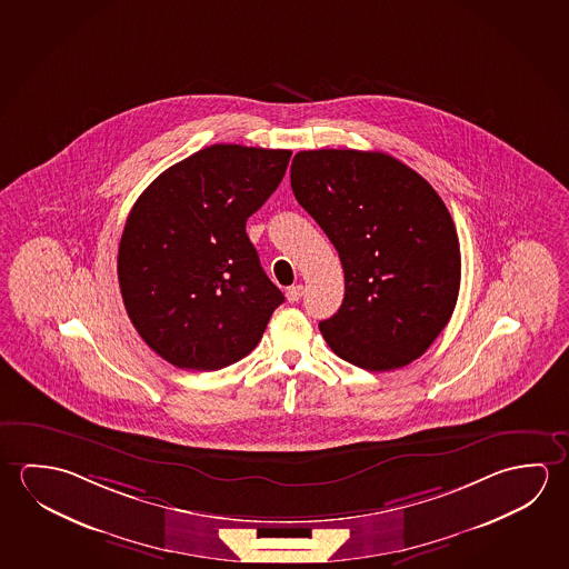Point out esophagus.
I'll return each mask as SVG.
<instances>
[{
	"instance_id": "esophagus-1",
	"label": "esophagus",
	"mask_w": 569,
	"mask_h": 569,
	"mask_svg": "<svg viewBox=\"0 0 569 569\" xmlns=\"http://www.w3.org/2000/svg\"><path fill=\"white\" fill-rule=\"evenodd\" d=\"M301 296H303V286H291V288H288V291H286V298H288V301H291V303L299 301Z\"/></svg>"
}]
</instances>
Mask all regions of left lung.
Returning <instances> with one entry per match:
<instances>
[{"mask_svg": "<svg viewBox=\"0 0 569 569\" xmlns=\"http://www.w3.org/2000/svg\"><path fill=\"white\" fill-rule=\"evenodd\" d=\"M291 188L345 271V298L319 323L333 353L367 371L419 359L455 311L457 228L437 190L385 152L301 150Z\"/></svg>", "mask_w": 569, "mask_h": 569, "instance_id": "left-lung-1", "label": "left lung"}]
</instances>
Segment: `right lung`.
Returning <instances> with one entry per match:
<instances>
[{"label": "right lung", "mask_w": 569, "mask_h": 569, "mask_svg": "<svg viewBox=\"0 0 569 569\" xmlns=\"http://www.w3.org/2000/svg\"><path fill=\"white\" fill-rule=\"evenodd\" d=\"M289 157L212 144L167 168L132 206L117 260L122 301L144 343L178 369L240 361L283 303L246 222L280 187Z\"/></svg>", "instance_id": "obj_1"}]
</instances>
